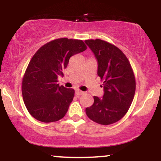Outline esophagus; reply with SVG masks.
I'll return each mask as SVG.
<instances>
[{
    "mask_svg": "<svg viewBox=\"0 0 161 161\" xmlns=\"http://www.w3.org/2000/svg\"><path fill=\"white\" fill-rule=\"evenodd\" d=\"M75 94H76L77 95H81L84 94V92L80 91V90H76V91H75Z\"/></svg>",
    "mask_w": 161,
    "mask_h": 161,
    "instance_id": "1",
    "label": "esophagus"
}]
</instances>
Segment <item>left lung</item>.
Wrapping results in <instances>:
<instances>
[{
  "instance_id": "obj_1",
  "label": "left lung",
  "mask_w": 161,
  "mask_h": 161,
  "mask_svg": "<svg viewBox=\"0 0 161 161\" xmlns=\"http://www.w3.org/2000/svg\"><path fill=\"white\" fill-rule=\"evenodd\" d=\"M85 42L97 60V75L103 81L102 98L94 96L86 109L88 117L101 125H110L125 115L133 101L136 78L129 60L120 49L101 39Z\"/></svg>"
}]
</instances>
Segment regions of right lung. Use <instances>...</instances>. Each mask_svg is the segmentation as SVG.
<instances>
[{
  "label": "right lung",
  "instance_id": "1",
  "mask_svg": "<svg viewBox=\"0 0 161 161\" xmlns=\"http://www.w3.org/2000/svg\"><path fill=\"white\" fill-rule=\"evenodd\" d=\"M82 40L57 38L40 47L31 59L22 82V94L28 111L43 123L58 121L66 115L74 97L73 88L57 84L69 58L86 51Z\"/></svg>",
  "mask_w": 161,
  "mask_h": 161
}]
</instances>
